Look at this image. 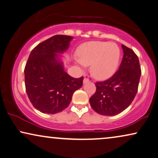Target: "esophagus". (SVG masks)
Listing matches in <instances>:
<instances>
[{
  "label": "esophagus",
  "mask_w": 158,
  "mask_h": 158,
  "mask_svg": "<svg viewBox=\"0 0 158 158\" xmlns=\"http://www.w3.org/2000/svg\"><path fill=\"white\" fill-rule=\"evenodd\" d=\"M89 79H88V78H85V79H84V80H83V82L84 83H87V82H89Z\"/></svg>",
  "instance_id": "esophagus-1"
}]
</instances>
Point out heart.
I'll use <instances>...</instances> for the list:
<instances>
[{"label":"heart","instance_id":"heart-1","mask_svg":"<svg viewBox=\"0 0 158 158\" xmlns=\"http://www.w3.org/2000/svg\"><path fill=\"white\" fill-rule=\"evenodd\" d=\"M78 55L79 58L74 60L81 69L91 65L92 75L98 79H106L116 71L121 50L114 43L91 41L81 46Z\"/></svg>","mask_w":158,"mask_h":158}]
</instances>
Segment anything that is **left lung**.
Wrapping results in <instances>:
<instances>
[{"mask_svg":"<svg viewBox=\"0 0 158 158\" xmlns=\"http://www.w3.org/2000/svg\"><path fill=\"white\" fill-rule=\"evenodd\" d=\"M123 57L119 69L110 78L95 83L96 92L89 98L92 108L99 114L115 115L130 106L138 91L141 67L133 50L122 45Z\"/></svg>","mask_w":158,"mask_h":158,"instance_id":"8db88e82","label":"left lung"}]
</instances>
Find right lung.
I'll return each instance as SVG.
<instances>
[{"instance_id": "add662e5", "label": "right lung", "mask_w": 158, "mask_h": 158, "mask_svg": "<svg viewBox=\"0 0 158 158\" xmlns=\"http://www.w3.org/2000/svg\"><path fill=\"white\" fill-rule=\"evenodd\" d=\"M72 38L55 35L38 44L29 54L24 68L26 92L32 106L43 113L64 110L73 92L83 85V77H71L57 60V53L66 51Z\"/></svg>"}]
</instances>
